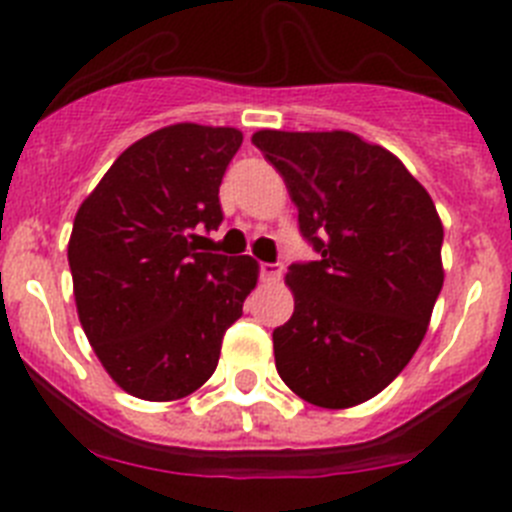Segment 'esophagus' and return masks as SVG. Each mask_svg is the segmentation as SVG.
<instances>
[{
  "label": "esophagus",
  "mask_w": 512,
  "mask_h": 512,
  "mask_svg": "<svg viewBox=\"0 0 512 512\" xmlns=\"http://www.w3.org/2000/svg\"><path fill=\"white\" fill-rule=\"evenodd\" d=\"M282 269H284L282 264H266V261H264V264L259 266L261 279H264V282H274V279L282 277Z\"/></svg>",
  "instance_id": "34e87169"
}]
</instances>
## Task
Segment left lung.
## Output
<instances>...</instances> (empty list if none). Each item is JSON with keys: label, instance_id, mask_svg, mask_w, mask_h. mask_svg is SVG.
Segmentation results:
<instances>
[{"label": "left lung", "instance_id": "8db88e82", "mask_svg": "<svg viewBox=\"0 0 512 512\" xmlns=\"http://www.w3.org/2000/svg\"><path fill=\"white\" fill-rule=\"evenodd\" d=\"M320 261L292 264V318L274 330L289 390L328 410L372 400L408 366L443 287L431 194L387 148L348 130H259Z\"/></svg>", "mask_w": 512, "mask_h": 512}]
</instances>
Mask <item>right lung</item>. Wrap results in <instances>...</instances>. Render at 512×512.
<instances>
[{"instance_id": "add662e5", "label": "right lung", "mask_w": 512, "mask_h": 512, "mask_svg": "<svg viewBox=\"0 0 512 512\" xmlns=\"http://www.w3.org/2000/svg\"><path fill=\"white\" fill-rule=\"evenodd\" d=\"M243 133L176 122L117 156L69 238L81 328L128 395L182 400L215 372L225 330L259 282L251 256L202 251Z\"/></svg>"}]
</instances>
